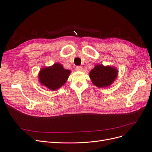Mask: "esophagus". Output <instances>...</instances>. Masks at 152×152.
I'll return each mask as SVG.
<instances>
[{"label":"esophagus","instance_id":"esophagus-1","mask_svg":"<svg viewBox=\"0 0 152 152\" xmlns=\"http://www.w3.org/2000/svg\"><path fill=\"white\" fill-rule=\"evenodd\" d=\"M82 69H83V68L81 67V66H77L76 68V71H82Z\"/></svg>","mask_w":152,"mask_h":152}]
</instances>
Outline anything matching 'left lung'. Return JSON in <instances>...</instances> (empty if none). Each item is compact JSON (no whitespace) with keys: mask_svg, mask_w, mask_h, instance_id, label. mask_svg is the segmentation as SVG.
<instances>
[{"mask_svg":"<svg viewBox=\"0 0 152 152\" xmlns=\"http://www.w3.org/2000/svg\"><path fill=\"white\" fill-rule=\"evenodd\" d=\"M118 71L115 67L97 65L91 71L89 77L98 87H106L112 84L117 77Z\"/></svg>","mask_w":152,"mask_h":152,"instance_id":"obj_1","label":"left lung"}]
</instances>
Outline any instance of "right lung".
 <instances>
[{"instance_id":"right-lung-1","label":"right lung","mask_w":152,"mask_h":152,"mask_svg":"<svg viewBox=\"0 0 152 152\" xmlns=\"http://www.w3.org/2000/svg\"><path fill=\"white\" fill-rule=\"evenodd\" d=\"M70 73V70L65 69L61 64L56 63L52 66L42 68L38 78L42 85L55 91L65 84Z\"/></svg>"}]
</instances>
